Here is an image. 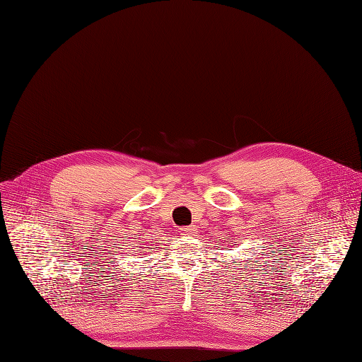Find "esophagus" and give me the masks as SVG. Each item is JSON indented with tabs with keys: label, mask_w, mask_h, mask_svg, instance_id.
Here are the masks:
<instances>
[{
	"label": "esophagus",
	"mask_w": 362,
	"mask_h": 362,
	"mask_svg": "<svg viewBox=\"0 0 362 362\" xmlns=\"http://www.w3.org/2000/svg\"><path fill=\"white\" fill-rule=\"evenodd\" d=\"M195 230H197V228H195L194 225L180 228V233H182V235H194V233H195Z\"/></svg>",
	"instance_id": "1"
}]
</instances>
